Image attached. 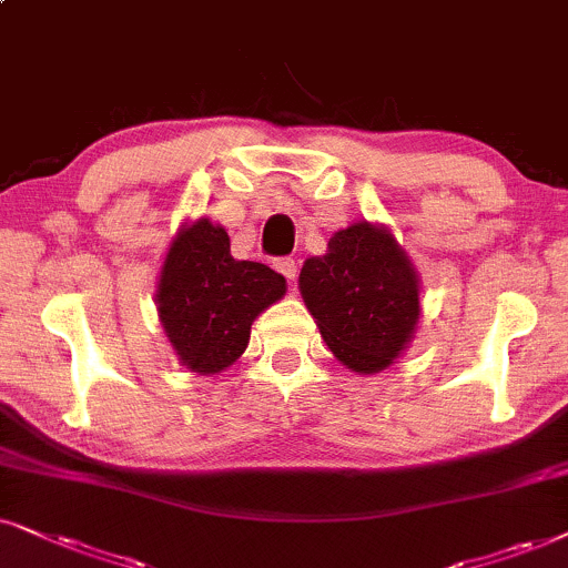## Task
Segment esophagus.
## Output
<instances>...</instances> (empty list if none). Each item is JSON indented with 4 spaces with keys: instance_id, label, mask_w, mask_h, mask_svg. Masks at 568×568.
I'll list each match as a JSON object with an SVG mask.
<instances>
[{
    "instance_id": "34e87169",
    "label": "esophagus",
    "mask_w": 568,
    "mask_h": 568,
    "mask_svg": "<svg viewBox=\"0 0 568 568\" xmlns=\"http://www.w3.org/2000/svg\"><path fill=\"white\" fill-rule=\"evenodd\" d=\"M275 270L280 272V275L288 277L291 283L298 275V264H296V260H293V256H280V260H275Z\"/></svg>"
}]
</instances>
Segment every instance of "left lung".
<instances>
[{
	"label": "left lung",
	"instance_id": "obj_1",
	"mask_svg": "<svg viewBox=\"0 0 568 568\" xmlns=\"http://www.w3.org/2000/svg\"><path fill=\"white\" fill-rule=\"evenodd\" d=\"M301 296L324 343L351 372L379 374L410 345L420 320V280L395 236L358 221L304 262Z\"/></svg>",
	"mask_w": 568,
	"mask_h": 568
}]
</instances>
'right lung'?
I'll return each instance as SVG.
<instances>
[{
    "instance_id": "1",
    "label": "right lung",
    "mask_w": 568,
    "mask_h": 568,
    "mask_svg": "<svg viewBox=\"0 0 568 568\" xmlns=\"http://www.w3.org/2000/svg\"><path fill=\"white\" fill-rule=\"evenodd\" d=\"M283 296V275L267 264L233 260L223 225L200 217L171 241L155 304L181 366L207 376L236 363L252 322Z\"/></svg>"
}]
</instances>
